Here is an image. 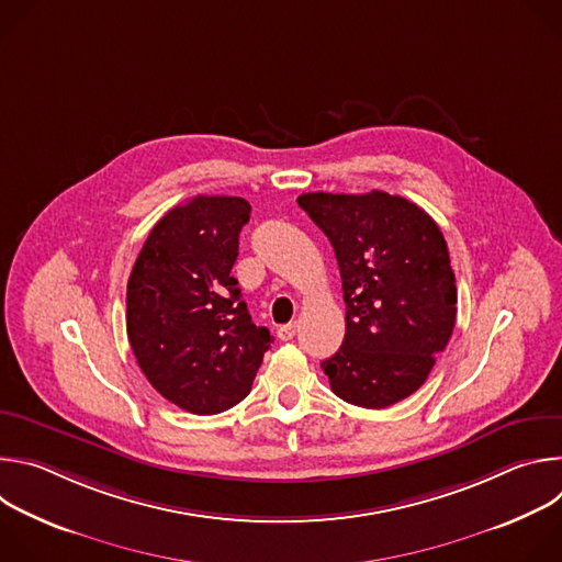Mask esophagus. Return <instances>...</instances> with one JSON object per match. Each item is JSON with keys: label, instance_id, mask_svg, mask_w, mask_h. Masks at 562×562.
Listing matches in <instances>:
<instances>
[{"label": "esophagus", "instance_id": "1", "mask_svg": "<svg viewBox=\"0 0 562 562\" xmlns=\"http://www.w3.org/2000/svg\"><path fill=\"white\" fill-rule=\"evenodd\" d=\"M295 323H289V325H282V327H278V338L282 340V342H286V340H293V336H295Z\"/></svg>", "mask_w": 562, "mask_h": 562}]
</instances>
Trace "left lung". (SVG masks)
<instances>
[{"mask_svg": "<svg viewBox=\"0 0 562 562\" xmlns=\"http://www.w3.org/2000/svg\"><path fill=\"white\" fill-rule=\"evenodd\" d=\"M302 211L336 251L347 334L323 362L345 403L384 409L423 386L456 325V278L442 231L418 204L371 191L304 193Z\"/></svg>", "mask_w": 562, "mask_h": 562, "instance_id": "obj_1", "label": "left lung"}]
</instances>
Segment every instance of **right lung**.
Wrapping results in <instances>:
<instances>
[{
	"label": "right lung",
	"instance_id": "1",
	"mask_svg": "<svg viewBox=\"0 0 562 562\" xmlns=\"http://www.w3.org/2000/svg\"><path fill=\"white\" fill-rule=\"evenodd\" d=\"M251 204L198 195L159 220L126 286V334L157 393L198 416L251 391L273 338L256 327L231 269Z\"/></svg>",
	"mask_w": 562,
	"mask_h": 562
}]
</instances>
